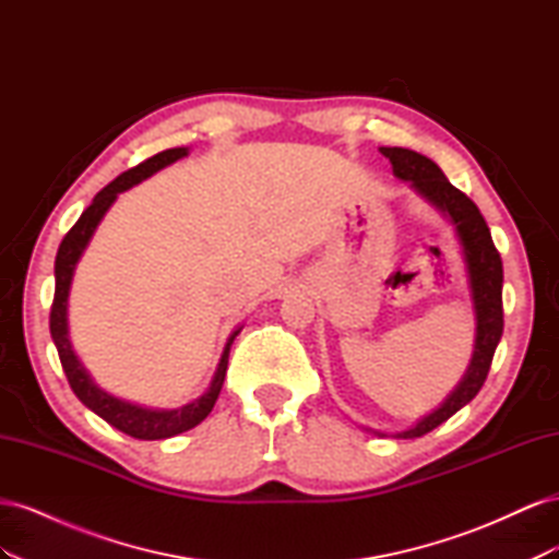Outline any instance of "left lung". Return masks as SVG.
Listing matches in <instances>:
<instances>
[{"label":"left lung","instance_id":"1","mask_svg":"<svg viewBox=\"0 0 559 559\" xmlns=\"http://www.w3.org/2000/svg\"><path fill=\"white\" fill-rule=\"evenodd\" d=\"M380 154L392 163L394 177L408 181L411 189L419 198H425L433 210L441 212L454 228L466 267L473 317H476V341H473V354L464 378L456 382L448 399L436 411L417 419L408 429L389 433L394 438H419L433 431L438 425H443L445 419H450L456 411H462L480 392L503 333V267L499 251L492 242V235H489V228L480 210L476 207V202L464 195L460 189H454L441 167L431 158L403 146H380ZM364 429L376 436H386L376 429Z\"/></svg>","mask_w":559,"mask_h":559}]
</instances>
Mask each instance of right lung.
<instances>
[{"instance_id":"right-lung-1","label":"right lung","mask_w":559,"mask_h":559,"mask_svg":"<svg viewBox=\"0 0 559 559\" xmlns=\"http://www.w3.org/2000/svg\"><path fill=\"white\" fill-rule=\"evenodd\" d=\"M183 156H189V146L167 148V151H160V154H156V156H151L148 160L140 163L138 167H132V170L123 173L121 177H116L109 186H105V189L93 198L91 207L79 216V222L72 226V230L64 235V240L60 242L58 257H56V296H53V308H50V337H53V343L58 347V357H60L64 376H67V380H70L72 392L79 396V401L86 405L88 411H93L95 415L109 421V425L116 427L118 431H123L132 438H140V441H160V438L183 433V431L198 427L200 421L212 413L214 403L218 399V392H222V386H224L230 345L235 341V335L242 331V326H238L230 333L222 359H218L216 373H214L205 394L193 399L191 403L181 405V408H173V411L146 408V405L109 394L107 389H103L93 380L91 370L83 366L79 354L72 347L70 321H67V306H70V289H72L76 263L83 257V251H86L99 222H103L105 214L116 202V198L123 191L132 189L134 183L148 179L151 175H156L158 170H163V167L177 163Z\"/></svg>"}]
</instances>
